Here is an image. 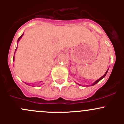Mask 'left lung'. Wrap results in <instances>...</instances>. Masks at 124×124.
Returning <instances> with one entry per match:
<instances>
[{"mask_svg":"<svg viewBox=\"0 0 124 124\" xmlns=\"http://www.w3.org/2000/svg\"><path fill=\"white\" fill-rule=\"evenodd\" d=\"M108 70H107V71H106V73H105V74H104V75H103V76H102V77H100V78H99V79L97 80H96V81H95V82H93V83H92V85H90V86H93V85H95V84H97V83H98V82H100V80H102V78H104V77H105V76H106V74H107V72H108ZM77 83V84H78V85H80V84H78V83ZM80 86H81V85H80Z\"/></svg>","mask_w":124,"mask_h":124,"instance_id":"8db88e82","label":"left lung"}]
</instances>
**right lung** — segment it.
I'll use <instances>...</instances> for the list:
<instances>
[{"label":"right lung","instance_id":"add662e5","mask_svg":"<svg viewBox=\"0 0 124 124\" xmlns=\"http://www.w3.org/2000/svg\"><path fill=\"white\" fill-rule=\"evenodd\" d=\"M23 34H24V33H23V34H22V35H21L20 37H19V38L18 39V41H17V44H18V42H19V41H20V39L22 38V37H23ZM17 48H16V51H15V52H16V50H17ZM14 54H15V53H14ZM13 61H14V58H13ZM24 83H25V82H24ZM26 83V85H30V83Z\"/></svg>","mask_w":124,"mask_h":124}]
</instances>
